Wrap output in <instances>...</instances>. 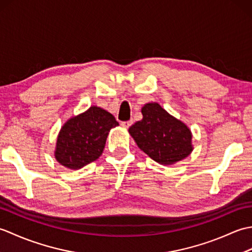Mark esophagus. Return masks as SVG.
<instances>
[{"mask_svg": "<svg viewBox=\"0 0 252 252\" xmlns=\"http://www.w3.org/2000/svg\"><path fill=\"white\" fill-rule=\"evenodd\" d=\"M132 123H133L132 120L131 121H123V122H121V126H122V127H125V129H127V127H130L132 126Z\"/></svg>", "mask_w": 252, "mask_h": 252, "instance_id": "1", "label": "esophagus"}]
</instances>
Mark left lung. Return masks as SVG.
<instances>
[{
    "mask_svg": "<svg viewBox=\"0 0 252 252\" xmlns=\"http://www.w3.org/2000/svg\"><path fill=\"white\" fill-rule=\"evenodd\" d=\"M143 119L130 126L129 133L138 148L162 165H172L191 154L192 134L183 121L176 119L158 103L142 107Z\"/></svg>",
    "mask_w": 252,
    "mask_h": 252,
    "instance_id": "left-lung-1",
    "label": "left lung"
}]
</instances>
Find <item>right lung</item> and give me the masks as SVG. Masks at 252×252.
<instances>
[{
	"label": "right lung",
	"instance_id": "add662e5",
	"mask_svg": "<svg viewBox=\"0 0 252 252\" xmlns=\"http://www.w3.org/2000/svg\"><path fill=\"white\" fill-rule=\"evenodd\" d=\"M119 126L110 112L91 106L68 119L57 135L54 156L63 167L79 170L100 157L107 136Z\"/></svg>",
	"mask_w": 252,
	"mask_h": 252
}]
</instances>
